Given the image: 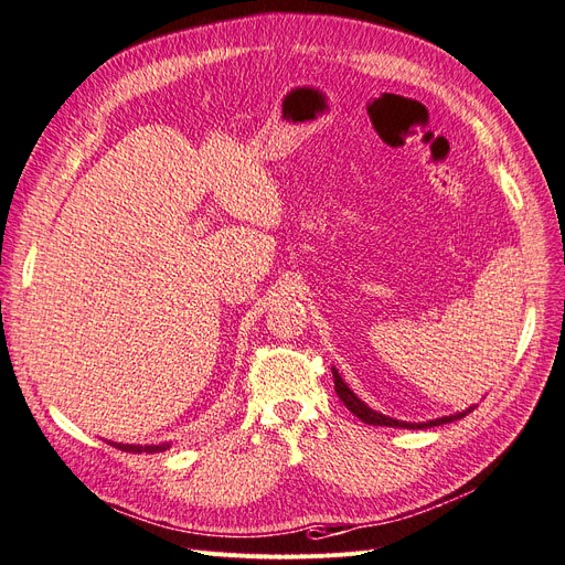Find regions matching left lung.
<instances>
[{
  "mask_svg": "<svg viewBox=\"0 0 565 565\" xmlns=\"http://www.w3.org/2000/svg\"><path fill=\"white\" fill-rule=\"evenodd\" d=\"M332 377H335V391H338V395H340V401L347 405V409H349V412H353V416H359V419H361L363 424H370V426L412 428V430H416V428H430V426H440V424H449V422H456V419H463V416H466L468 412H472V409H475V407H470V409H466V412H458V414H451V416H443V419L426 422V424L395 422V419H391V416H384V414H380V412L370 409L365 403H361V401H359V395L353 393V391L342 382V377H340L335 367H332Z\"/></svg>",
  "mask_w": 565,
  "mask_h": 565,
  "instance_id": "obj_1",
  "label": "left lung"
}]
</instances>
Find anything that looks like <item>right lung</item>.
Segmentation results:
<instances>
[{"label":"right lung","instance_id":"right-lung-1","mask_svg":"<svg viewBox=\"0 0 565 565\" xmlns=\"http://www.w3.org/2000/svg\"><path fill=\"white\" fill-rule=\"evenodd\" d=\"M111 445H114V443H111ZM114 447H118L120 451H130V454H141V451L156 454V451H164L170 445H146V447H141V445H120V443H116Z\"/></svg>","mask_w":565,"mask_h":565}]
</instances>
